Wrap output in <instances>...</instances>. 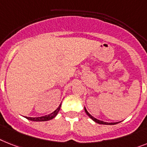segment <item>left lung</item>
<instances>
[{"instance_id":"left-lung-1","label":"left lung","mask_w":147,"mask_h":147,"mask_svg":"<svg viewBox=\"0 0 147 147\" xmlns=\"http://www.w3.org/2000/svg\"><path fill=\"white\" fill-rule=\"evenodd\" d=\"M85 112L86 113V114L88 115V116H89V117H90V118L92 119L93 121H94V122H97V123H98V124H102V125H116V124H117V123H118V122H103V121H100V120H99V119H97L96 118H94V117H93V116H92V115H91L90 113H89L88 112V111H87L86 109V107H85Z\"/></svg>"}]
</instances>
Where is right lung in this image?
<instances>
[{
	"instance_id": "1",
	"label": "right lung",
	"mask_w": 147,
	"mask_h": 147,
	"mask_svg": "<svg viewBox=\"0 0 147 147\" xmlns=\"http://www.w3.org/2000/svg\"><path fill=\"white\" fill-rule=\"evenodd\" d=\"M61 105V104H60L59 107L55 110L54 112H53L52 113H50L49 115H47V116H40V117H27V116H25V118L28 120H31V121H34V122H44V121H48V120L52 119H53L54 117H55L57 116L58 113L60 110Z\"/></svg>"
}]
</instances>
